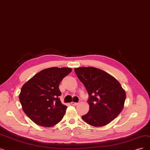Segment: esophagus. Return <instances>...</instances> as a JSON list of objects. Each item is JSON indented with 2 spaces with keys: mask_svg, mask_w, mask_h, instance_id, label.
Listing matches in <instances>:
<instances>
[{
  "mask_svg": "<svg viewBox=\"0 0 150 150\" xmlns=\"http://www.w3.org/2000/svg\"><path fill=\"white\" fill-rule=\"evenodd\" d=\"M71 104L72 105H74V106H76V105H77L78 104H79V103H76V102H71Z\"/></svg>",
  "mask_w": 150,
  "mask_h": 150,
  "instance_id": "esophagus-1",
  "label": "esophagus"
}]
</instances>
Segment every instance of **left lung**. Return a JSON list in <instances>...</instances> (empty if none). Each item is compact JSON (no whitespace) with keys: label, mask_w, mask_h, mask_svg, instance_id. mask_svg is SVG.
Here are the masks:
<instances>
[{"label":"left lung","mask_w":150,"mask_h":150,"mask_svg":"<svg viewBox=\"0 0 150 150\" xmlns=\"http://www.w3.org/2000/svg\"><path fill=\"white\" fill-rule=\"evenodd\" d=\"M74 70L89 96V110L81 117L83 120L95 127L108 125L124 108L125 89L115 78L99 69L82 67Z\"/></svg>","instance_id":"left-lung-1"}]
</instances>
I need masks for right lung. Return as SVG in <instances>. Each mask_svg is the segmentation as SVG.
Wrapping results in <instances>:
<instances>
[{"label":"right lung","mask_w":150,"mask_h":150,"mask_svg":"<svg viewBox=\"0 0 150 150\" xmlns=\"http://www.w3.org/2000/svg\"><path fill=\"white\" fill-rule=\"evenodd\" d=\"M71 71V69L67 67L45 69L22 86L19 95L22 108L37 125L52 127L62 120L67 107L59 98V85Z\"/></svg>","instance_id":"right-lung-1"}]
</instances>
